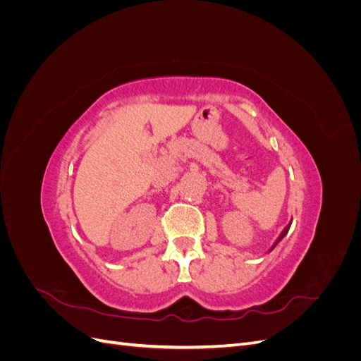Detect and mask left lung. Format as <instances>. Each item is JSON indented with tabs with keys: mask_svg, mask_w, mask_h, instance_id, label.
<instances>
[{
	"mask_svg": "<svg viewBox=\"0 0 361 361\" xmlns=\"http://www.w3.org/2000/svg\"><path fill=\"white\" fill-rule=\"evenodd\" d=\"M289 227H290V226H288V227H286V228H285V231H283V233H281V235H280V238H279V239H277V243H276V244H274V247H276V245H277V244H279V243H280V241H281V239H283V238H285V236H286V235H288V232H289ZM274 247H272V248H274ZM272 248H271V250H272Z\"/></svg>",
	"mask_w": 361,
	"mask_h": 361,
	"instance_id": "left-lung-1",
	"label": "left lung"
}]
</instances>
